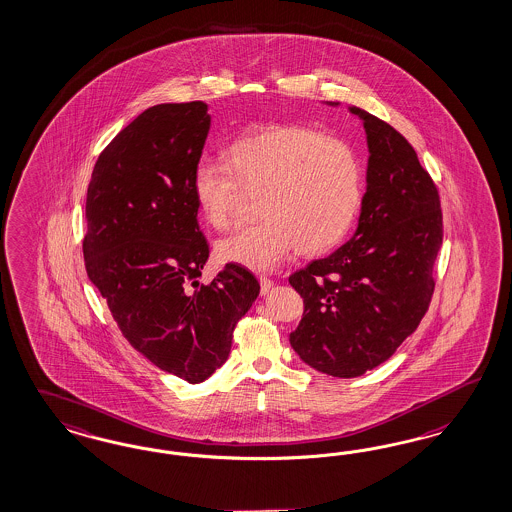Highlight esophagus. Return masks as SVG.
<instances>
[{"mask_svg":"<svg viewBox=\"0 0 512 512\" xmlns=\"http://www.w3.org/2000/svg\"><path fill=\"white\" fill-rule=\"evenodd\" d=\"M259 283H261V295H266V293L274 287V282H272V280H268L265 276H261V278H259Z\"/></svg>","mask_w":512,"mask_h":512,"instance_id":"esophagus-1","label":"esophagus"}]
</instances>
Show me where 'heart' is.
Wrapping results in <instances>:
<instances>
[{"mask_svg": "<svg viewBox=\"0 0 512 512\" xmlns=\"http://www.w3.org/2000/svg\"><path fill=\"white\" fill-rule=\"evenodd\" d=\"M240 191H257V221L217 244L221 261L268 272L299 247L318 255L340 244L363 204V166L352 145L308 126L263 124L232 141L225 164L200 160L194 204L215 230L229 229Z\"/></svg>", "mask_w": 512, "mask_h": 512, "instance_id": "b5f03b06", "label": "heart"}]
</instances>
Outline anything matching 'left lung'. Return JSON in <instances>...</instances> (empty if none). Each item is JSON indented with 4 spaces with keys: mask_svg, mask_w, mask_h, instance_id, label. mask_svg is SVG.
<instances>
[{
    "mask_svg": "<svg viewBox=\"0 0 512 512\" xmlns=\"http://www.w3.org/2000/svg\"><path fill=\"white\" fill-rule=\"evenodd\" d=\"M350 111L369 145L359 225L335 253L289 276L304 299L291 346L306 365L336 378L382 365L416 331L435 291L442 244L439 191L412 145L365 109Z\"/></svg>",
    "mask_w": 512,
    "mask_h": 512,
    "instance_id": "left-lung-1",
    "label": "left lung"
}]
</instances>
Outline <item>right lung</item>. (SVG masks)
Returning <instances> with one entry per match:
<instances>
[{"label": "right lung", "instance_id": "right-lung-1", "mask_svg": "<svg viewBox=\"0 0 512 512\" xmlns=\"http://www.w3.org/2000/svg\"><path fill=\"white\" fill-rule=\"evenodd\" d=\"M210 123L204 102L145 109L100 153L85 210L90 282L130 346L189 384L227 361L234 327L261 289L232 263L198 282L210 246L191 177Z\"/></svg>", "mask_w": 512, "mask_h": 512}]
</instances>
